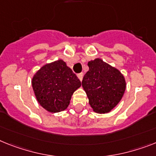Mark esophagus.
<instances>
[{
  "label": "esophagus",
  "instance_id": "1",
  "mask_svg": "<svg viewBox=\"0 0 156 156\" xmlns=\"http://www.w3.org/2000/svg\"><path fill=\"white\" fill-rule=\"evenodd\" d=\"M78 78H79V80L82 81V78H83V74L82 73H79V74H78Z\"/></svg>",
  "mask_w": 156,
  "mask_h": 156
}]
</instances>
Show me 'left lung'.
Wrapping results in <instances>:
<instances>
[{"label":"left lung","instance_id":"obj_1","mask_svg":"<svg viewBox=\"0 0 156 156\" xmlns=\"http://www.w3.org/2000/svg\"><path fill=\"white\" fill-rule=\"evenodd\" d=\"M88 66L82 85L89 104L95 112L107 113L120 102L125 94V77L116 68L101 58L90 61Z\"/></svg>","mask_w":156,"mask_h":156}]
</instances>
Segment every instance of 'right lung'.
Wrapping results in <instances>:
<instances>
[{"label":"right lung","mask_w":156,"mask_h":156,"mask_svg":"<svg viewBox=\"0 0 156 156\" xmlns=\"http://www.w3.org/2000/svg\"><path fill=\"white\" fill-rule=\"evenodd\" d=\"M31 85L38 102L46 110H65L71 97L81 86V82L63 60L48 63L36 72Z\"/></svg>","instance_id":"add662e5"}]
</instances>
